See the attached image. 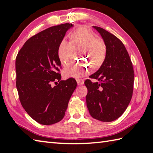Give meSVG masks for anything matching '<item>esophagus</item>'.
<instances>
[{
    "label": "esophagus",
    "instance_id": "obj_1",
    "mask_svg": "<svg viewBox=\"0 0 153 153\" xmlns=\"http://www.w3.org/2000/svg\"><path fill=\"white\" fill-rule=\"evenodd\" d=\"M76 82H77V85H82L84 84V80H82V79H78L76 80Z\"/></svg>",
    "mask_w": 153,
    "mask_h": 153
}]
</instances>
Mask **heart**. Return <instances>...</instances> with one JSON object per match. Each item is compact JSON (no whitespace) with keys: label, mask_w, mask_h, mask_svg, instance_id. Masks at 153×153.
Listing matches in <instances>:
<instances>
[{"label":"heart","mask_w":153,"mask_h":153,"mask_svg":"<svg viewBox=\"0 0 153 153\" xmlns=\"http://www.w3.org/2000/svg\"><path fill=\"white\" fill-rule=\"evenodd\" d=\"M73 49H80L79 57L86 59L92 68L101 66L106 56V46L101 39L96 38L91 31L80 27L70 34V42L62 39L57 48V56L62 65L67 64L71 59ZM89 64L82 61L68 65L63 71L65 78H79L89 71Z\"/></svg>","instance_id":"obj_1"}]
</instances>
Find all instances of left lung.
<instances>
[{"mask_svg": "<svg viewBox=\"0 0 153 153\" xmlns=\"http://www.w3.org/2000/svg\"><path fill=\"white\" fill-rule=\"evenodd\" d=\"M100 33L106 46V56L100 68L87 79L86 105L96 120L110 122L119 118L131 100L134 71L126 47L120 39L108 31L93 26Z\"/></svg>", "mask_w": 153, "mask_h": 153, "instance_id": "8db88e82", "label": "left lung"}]
</instances>
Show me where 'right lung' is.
Listing matches in <instances>:
<instances>
[{"mask_svg": "<svg viewBox=\"0 0 153 153\" xmlns=\"http://www.w3.org/2000/svg\"><path fill=\"white\" fill-rule=\"evenodd\" d=\"M71 27L73 24L66 23L37 33L27 40L16 58V85L20 103L40 124L49 126L63 119L77 86L73 78L61 80L57 56L59 43Z\"/></svg>", "mask_w": 153, "mask_h": 153, "instance_id": "1", "label": "right lung"}]
</instances>
